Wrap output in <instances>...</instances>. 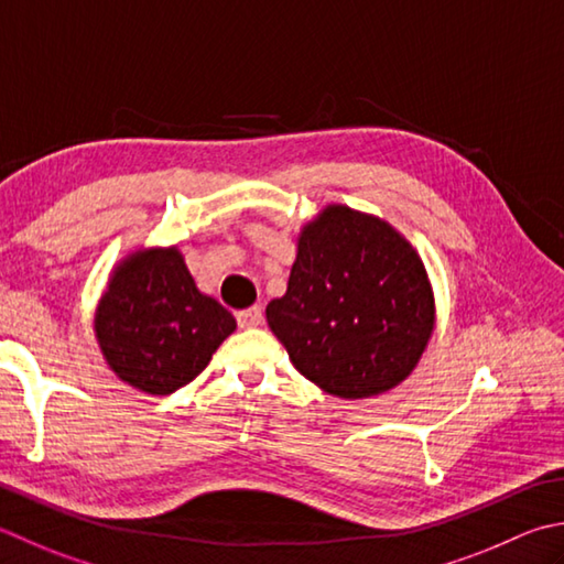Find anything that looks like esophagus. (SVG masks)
<instances>
[{
	"label": "esophagus",
	"instance_id": "obj_1",
	"mask_svg": "<svg viewBox=\"0 0 564 564\" xmlns=\"http://www.w3.org/2000/svg\"><path fill=\"white\" fill-rule=\"evenodd\" d=\"M261 319H263V313H261L259 305H251V307H247V311L237 313L239 327H259Z\"/></svg>",
	"mask_w": 564,
	"mask_h": 564
}]
</instances>
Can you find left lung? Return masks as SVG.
<instances>
[{
    "label": "left lung",
    "instance_id": "1",
    "mask_svg": "<svg viewBox=\"0 0 564 564\" xmlns=\"http://www.w3.org/2000/svg\"><path fill=\"white\" fill-rule=\"evenodd\" d=\"M267 319L307 381L369 399L415 369L435 297L417 251L389 223L327 205L297 237L289 291Z\"/></svg>",
    "mask_w": 564,
    "mask_h": 564
}]
</instances>
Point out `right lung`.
<instances>
[{
	"label": "right lung",
	"instance_id": "right-lung-1",
	"mask_svg": "<svg viewBox=\"0 0 564 564\" xmlns=\"http://www.w3.org/2000/svg\"><path fill=\"white\" fill-rule=\"evenodd\" d=\"M235 327L227 307L197 291L178 247L127 257L95 313V335L109 369L151 395L191 383Z\"/></svg>",
	"mask_w": 564,
	"mask_h": 564
}]
</instances>
